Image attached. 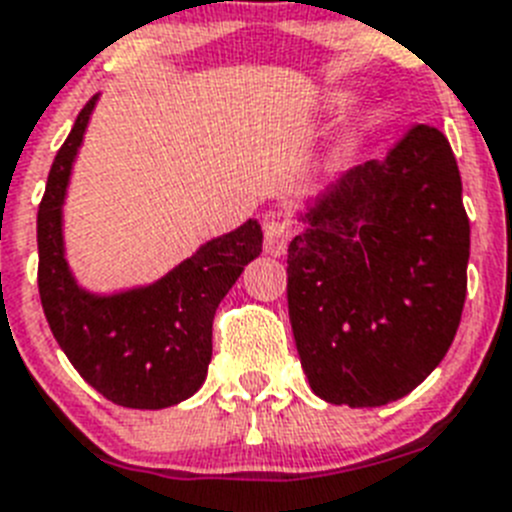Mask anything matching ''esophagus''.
I'll use <instances>...</instances> for the list:
<instances>
[{"instance_id":"34e87169","label":"esophagus","mask_w":512,"mask_h":512,"mask_svg":"<svg viewBox=\"0 0 512 512\" xmlns=\"http://www.w3.org/2000/svg\"><path fill=\"white\" fill-rule=\"evenodd\" d=\"M262 234H265V252L273 257L286 255L288 242H291V224L283 219H268L262 224Z\"/></svg>"}]
</instances>
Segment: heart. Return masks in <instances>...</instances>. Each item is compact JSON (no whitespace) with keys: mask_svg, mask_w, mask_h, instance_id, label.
I'll return each mask as SVG.
<instances>
[{"mask_svg":"<svg viewBox=\"0 0 512 512\" xmlns=\"http://www.w3.org/2000/svg\"><path fill=\"white\" fill-rule=\"evenodd\" d=\"M381 121H384V118H381V113H373V115H371V123H373V126H376V123H381Z\"/></svg>","mask_w":512,"mask_h":512,"instance_id":"b5f03b06","label":"heart"}]
</instances>
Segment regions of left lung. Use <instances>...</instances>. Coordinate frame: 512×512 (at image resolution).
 I'll list each match as a JSON object with an SVG mask.
<instances>
[{
    "label": "left lung",
    "instance_id": "8db88e82",
    "mask_svg": "<svg viewBox=\"0 0 512 512\" xmlns=\"http://www.w3.org/2000/svg\"><path fill=\"white\" fill-rule=\"evenodd\" d=\"M288 244V314L311 391L381 407L428 379L466 299L469 216L459 164L417 123L332 182Z\"/></svg>",
    "mask_w": 512,
    "mask_h": 512
}]
</instances>
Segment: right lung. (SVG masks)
<instances>
[{"label": "right lung", "mask_w": 512, "mask_h": 512, "mask_svg": "<svg viewBox=\"0 0 512 512\" xmlns=\"http://www.w3.org/2000/svg\"><path fill=\"white\" fill-rule=\"evenodd\" d=\"M95 102L77 115L48 172L38 208V291L53 337L87 384L121 407L162 410L206 381L213 314L260 255L262 229L250 219L211 239L151 286L113 296L79 288L64 257L61 206Z\"/></svg>", "instance_id": "1"}]
</instances>
